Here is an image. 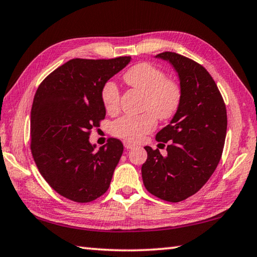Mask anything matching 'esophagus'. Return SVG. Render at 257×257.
Instances as JSON below:
<instances>
[{
    "label": "esophagus",
    "mask_w": 257,
    "mask_h": 257,
    "mask_svg": "<svg viewBox=\"0 0 257 257\" xmlns=\"http://www.w3.org/2000/svg\"><path fill=\"white\" fill-rule=\"evenodd\" d=\"M123 145H124V147H125V149H127V150L133 149V147L135 146L134 144H132V143H129V142H124Z\"/></svg>",
    "instance_id": "1"
}]
</instances>
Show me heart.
<instances>
[{"label": "heart", "mask_w": 257, "mask_h": 257, "mask_svg": "<svg viewBox=\"0 0 257 257\" xmlns=\"http://www.w3.org/2000/svg\"><path fill=\"white\" fill-rule=\"evenodd\" d=\"M123 80L145 94L143 108L146 112L120 116L112 122L111 133L124 141L136 143L156 128V116L161 120H168L175 114L180 105L181 88L177 81L165 77L160 68L149 62L135 64L124 73ZM101 98L107 112L118 110L120 92L114 82L106 81L102 86Z\"/></svg>", "instance_id": "1"}]
</instances>
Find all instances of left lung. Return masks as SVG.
I'll return each instance as SVG.
<instances>
[{
  "label": "left lung",
  "instance_id": "8db88e82",
  "mask_svg": "<svg viewBox=\"0 0 257 257\" xmlns=\"http://www.w3.org/2000/svg\"><path fill=\"white\" fill-rule=\"evenodd\" d=\"M156 58L175 67L181 101L170 124L156 135L160 145L169 143L167 156L146 146L142 177L152 195L178 203L196 194L215 171L227 134V108L214 79L201 64L175 52Z\"/></svg>",
  "mask_w": 257,
  "mask_h": 257
}]
</instances>
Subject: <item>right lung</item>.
<instances>
[{"mask_svg": "<svg viewBox=\"0 0 257 257\" xmlns=\"http://www.w3.org/2000/svg\"><path fill=\"white\" fill-rule=\"evenodd\" d=\"M130 56L72 59L38 86L30 114V150L38 171L61 196L89 203L108 189L123 152L116 138L94 151L92 129L105 118L102 86Z\"/></svg>", "mask_w": 257, "mask_h": 257, "instance_id": "add662e5", "label": "right lung"}]
</instances>
